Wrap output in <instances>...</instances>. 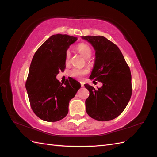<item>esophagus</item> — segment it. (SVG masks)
<instances>
[{"mask_svg": "<svg viewBox=\"0 0 157 157\" xmlns=\"http://www.w3.org/2000/svg\"><path fill=\"white\" fill-rule=\"evenodd\" d=\"M80 85H81V86H82V87H83V86H84V82H80Z\"/></svg>", "mask_w": 157, "mask_h": 157, "instance_id": "esophagus-1", "label": "esophagus"}]
</instances>
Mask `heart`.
I'll return each instance as SVG.
<instances>
[{
    "instance_id": "1",
    "label": "heart",
    "mask_w": 157,
    "mask_h": 157,
    "mask_svg": "<svg viewBox=\"0 0 157 157\" xmlns=\"http://www.w3.org/2000/svg\"><path fill=\"white\" fill-rule=\"evenodd\" d=\"M77 50L84 58L86 59L89 58L92 56V51L90 47L85 43H80L77 46ZM70 58V52L67 51L65 54V62L68 63ZM89 71L87 69H78L74 68L70 71L71 77L77 79H82L85 75H88Z\"/></svg>"
}]
</instances>
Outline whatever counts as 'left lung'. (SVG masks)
<instances>
[{"label": "left lung", "instance_id": "left-lung-1", "mask_svg": "<svg viewBox=\"0 0 157 157\" xmlns=\"http://www.w3.org/2000/svg\"><path fill=\"white\" fill-rule=\"evenodd\" d=\"M96 50L94 67L90 76L94 83L102 82L95 89L88 84V115L99 121H107L119 116L129 102L132 93V76L129 66L118 46L103 36H82Z\"/></svg>", "mask_w": 157, "mask_h": 157}]
</instances>
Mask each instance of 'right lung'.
I'll list each match as a JSON object with an SVG mask.
<instances>
[{
	"instance_id": "1",
	"label": "right lung",
	"mask_w": 157,
	"mask_h": 157,
	"mask_svg": "<svg viewBox=\"0 0 157 157\" xmlns=\"http://www.w3.org/2000/svg\"><path fill=\"white\" fill-rule=\"evenodd\" d=\"M77 40L67 35H54L33 56L25 88L33 111L42 120L52 122L65 117L69 101L80 88V84L71 77L64 85L56 78L65 70L66 52Z\"/></svg>"
}]
</instances>
